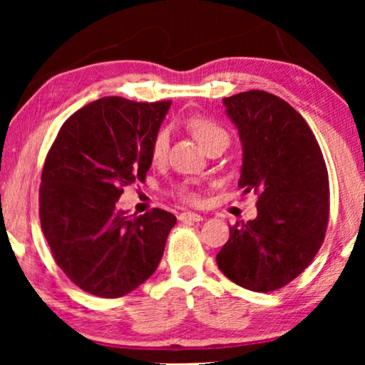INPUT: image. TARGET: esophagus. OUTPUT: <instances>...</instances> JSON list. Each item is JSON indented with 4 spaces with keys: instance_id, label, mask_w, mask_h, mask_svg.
Listing matches in <instances>:
<instances>
[{
    "instance_id": "obj_1",
    "label": "esophagus",
    "mask_w": 365,
    "mask_h": 365,
    "mask_svg": "<svg viewBox=\"0 0 365 365\" xmlns=\"http://www.w3.org/2000/svg\"><path fill=\"white\" fill-rule=\"evenodd\" d=\"M179 221H182V222H199V221H202V216H201V214H197V212L184 211V212L179 214Z\"/></svg>"
}]
</instances>
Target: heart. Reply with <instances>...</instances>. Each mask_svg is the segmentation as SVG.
<instances>
[{
	"label": "heart",
	"mask_w": 365,
	"mask_h": 365,
	"mask_svg": "<svg viewBox=\"0 0 365 365\" xmlns=\"http://www.w3.org/2000/svg\"><path fill=\"white\" fill-rule=\"evenodd\" d=\"M187 126L191 129L194 136L197 138V141L202 144L204 148L212 146L216 143H229V133L226 128L221 126L217 121H214L211 118L206 116H194L187 121ZM169 128H161L154 134L153 143H151V159L154 163H161L168 154L169 148ZM176 196L184 202H196L197 194L192 191L191 186L182 184V186L176 187Z\"/></svg>",
	"instance_id": "heart-1"
}]
</instances>
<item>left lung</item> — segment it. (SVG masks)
I'll use <instances>...</instances> for the list:
<instances>
[{
  "label": "left lung",
  "mask_w": 365,
  "mask_h": 365,
  "mask_svg": "<svg viewBox=\"0 0 365 365\" xmlns=\"http://www.w3.org/2000/svg\"><path fill=\"white\" fill-rule=\"evenodd\" d=\"M242 143L239 187L257 194V217L229 227L216 256L237 286L271 292L316 257L329 221V176L317 139L301 114L271 93L224 98Z\"/></svg>",
  "instance_id": "obj_1"
}]
</instances>
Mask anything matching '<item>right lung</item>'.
Listing matches in <instances>:
<instances>
[{"label": "right lung", "instance_id": "add662e5", "mask_svg": "<svg viewBox=\"0 0 365 365\" xmlns=\"http://www.w3.org/2000/svg\"><path fill=\"white\" fill-rule=\"evenodd\" d=\"M171 101L134 103L108 96L71 114L41 173L39 219L54 261L93 296H126L161 261L174 214L154 207L126 216L116 202L146 179L151 143Z\"/></svg>", "mask_w": 365, "mask_h": 365}]
</instances>
